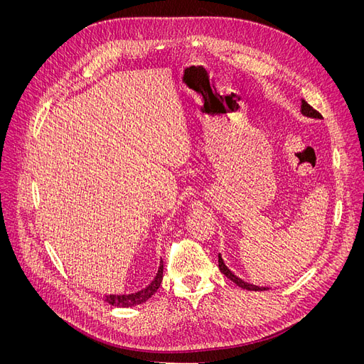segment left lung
I'll return each instance as SVG.
<instances>
[{
    "label": "left lung",
    "instance_id": "8db88e82",
    "mask_svg": "<svg viewBox=\"0 0 364 364\" xmlns=\"http://www.w3.org/2000/svg\"><path fill=\"white\" fill-rule=\"evenodd\" d=\"M301 113L305 116V117H311V119H322V116L314 110L305 100H301ZM218 262H219V270L222 274H225L229 280H232L237 286H240L241 289H245V290H252V291H262V290H267V287H259V286H255V284H250L247 282H244L242 279L237 277L232 272H230L223 262V258L220 255V252L218 254Z\"/></svg>",
    "mask_w": 364,
    "mask_h": 364
}]
</instances>
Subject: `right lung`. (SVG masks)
<instances>
[{
	"label": "right lung",
	"instance_id": "1",
	"mask_svg": "<svg viewBox=\"0 0 364 364\" xmlns=\"http://www.w3.org/2000/svg\"><path fill=\"white\" fill-rule=\"evenodd\" d=\"M162 272H164V266H162V259H161L159 266H158V272H156L154 280L148 286H145L144 289L134 291V293L106 294V296H103V301L116 308H132V306L142 305L159 289L161 282H162Z\"/></svg>",
	"mask_w": 364,
	"mask_h": 364
}]
</instances>
